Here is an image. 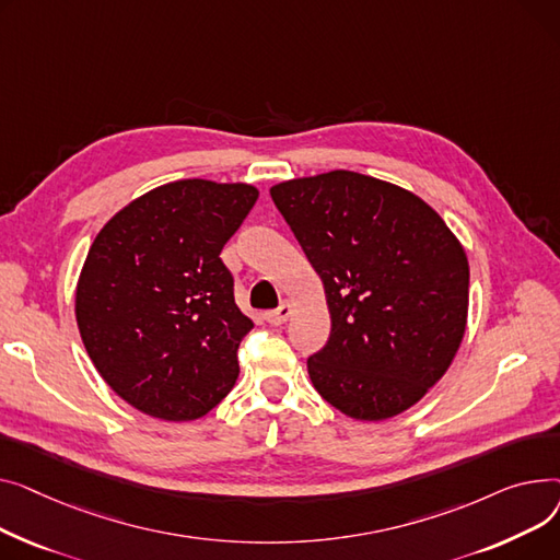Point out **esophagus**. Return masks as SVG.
<instances>
[{
  "label": "esophagus",
  "instance_id": "1",
  "mask_svg": "<svg viewBox=\"0 0 560 560\" xmlns=\"http://www.w3.org/2000/svg\"><path fill=\"white\" fill-rule=\"evenodd\" d=\"M289 316H291V303H289V301H284L278 310H273V312H269V314H267V320H269L271 325H282Z\"/></svg>",
  "mask_w": 560,
  "mask_h": 560
}]
</instances>
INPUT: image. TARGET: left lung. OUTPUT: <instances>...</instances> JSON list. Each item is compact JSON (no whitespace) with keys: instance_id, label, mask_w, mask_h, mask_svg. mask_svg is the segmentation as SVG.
Wrapping results in <instances>:
<instances>
[{"instance_id":"1","label":"left lung","mask_w":560,"mask_h":560,"mask_svg":"<svg viewBox=\"0 0 560 560\" xmlns=\"http://www.w3.org/2000/svg\"><path fill=\"white\" fill-rule=\"evenodd\" d=\"M318 273L330 339L307 359L320 398L354 420L413 407L450 369L468 323L466 250L434 208L335 170L271 187Z\"/></svg>"}]
</instances>
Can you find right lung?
Returning a JSON list of instances; mask_svg holds the SVG:
<instances>
[{"label":"right lung","instance_id":"right-lung-1","mask_svg":"<svg viewBox=\"0 0 560 560\" xmlns=\"http://www.w3.org/2000/svg\"><path fill=\"white\" fill-rule=\"evenodd\" d=\"M257 187L185 178L121 208L94 237L77 282V323L94 369L138 411L185 422L235 386L240 312L219 253Z\"/></svg>","mask_w":560,"mask_h":560}]
</instances>
